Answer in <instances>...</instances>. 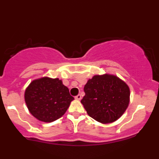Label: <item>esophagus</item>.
I'll use <instances>...</instances> for the list:
<instances>
[{
    "label": "esophagus",
    "mask_w": 159,
    "mask_h": 159,
    "mask_svg": "<svg viewBox=\"0 0 159 159\" xmlns=\"http://www.w3.org/2000/svg\"><path fill=\"white\" fill-rule=\"evenodd\" d=\"M75 98L77 99V100H81V95H80V94H78V95H76L75 97Z\"/></svg>",
    "instance_id": "obj_1"
}]
</instances>
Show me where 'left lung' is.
<instances>
[{"instance_id":"obj_1","label":"left lung","mask_w":159,"mask_h":159,"mask_svg":"<svg viewBox=\"0 0 159 159\" xmlns=\"http://www.w3.org/2000/svg\"><path fill=\"white\" fill-rule=\"evenodd\" d=\"M84 90L85 95L81 104L88 115L101 123L116 121L129 104V87L115 75L93 76L86 84Z\"/></svg>"}]
</instances>
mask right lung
<instances>
[{"label":"right lung","mask_w":159,"mask_h":159,"mask_svg":"<svg viewBox=\"0 0 159 159\" xmlns=\"http://www.w3.org/2000/svg\"><path fill=\"white\" fill-rule=\"evenodd\" d=\"M24 98L30 113L44 122L61 118L74 99L61 80L47 77L32 81L25 91Z\"/></svg>","instance_id":"add662e5"}]
</instances>
